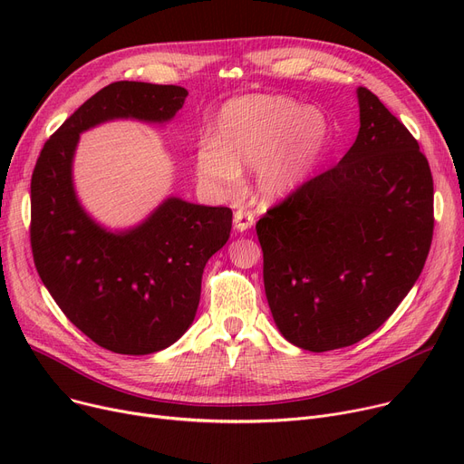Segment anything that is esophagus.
Segmentation results:
<instances>
[{"instance_id": "1", "label": "esophagus", "mask_w": 464, "mask_h": 464, "mask_svg": "<svg viewBox=\"0 0 464 464\" xmlns=\"http://www.w3.org/2000/svg\"><path fill=\"white\" fill-rule=\"evenodd\" d=\"M233 222H235V229L237 231H246V229H250L252 226H254V212L252 210H248V208H238V210H235V214H233Z\"/></svg>"}]
</instances>
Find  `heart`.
I'll return each instance as SVG.
<instances>
[{
    "mask_svg": "<svg viewBox=\"0 0 464 464\" xmlns=\"http://www.w3.org/2000/svg\"><path fill=\"white\" fill-rule=\"evenodd\" d=\"M329 142L325 116L284 95L256 93L231 100L216 120V137L195 150V170L218 198H233L242 169L256 167L257 189L278 198L303 184Z\"/></svg>",
    "mask_w": 464,
    "mask_h": 464,
    "instance_id": "heart-1",
    "label": "heart"
}]
</instances>
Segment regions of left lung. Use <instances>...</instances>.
<instances>
[{
    "mask_svg": "<svg viewBox=\"0 0 464 464\" xmlns=\"http://www.w3.org/2000/svg\"><path fill=\"white\" fill-rule=\"evenodd\" d=\"M357 97L361 128L346 156L256 224L276 327L308 352L352 346L383 325L432 242L425 154L371 90Z\"/></svg>",
    "mask_w": 464,
    "mask_h": 464,
    "instance_id": "1",
    "label": "left lung"
}]
</instances>
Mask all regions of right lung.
<instances>
[{
	"mask_svg": "<svg viewBox=\"0 0 464 464\" xmlns=\"http://www.w3.org/2000/svg\"><path fill=\"white\" fill-rule=\"evenodd\" d=\"M186 95L173 84L105 86L44 142L32 175L37 273L69 322L114 353H154L186 333L199 306L205 265L227 242L233 212L170 198L135 229L111 233L77 201L72 154L79 135L102 121H167Z\"/></svg>",
	"mask_w": 464,
	"mask_h": 464,
	"instance_id": "add662e5",
	"label": "right lung"
}]
</instances>
